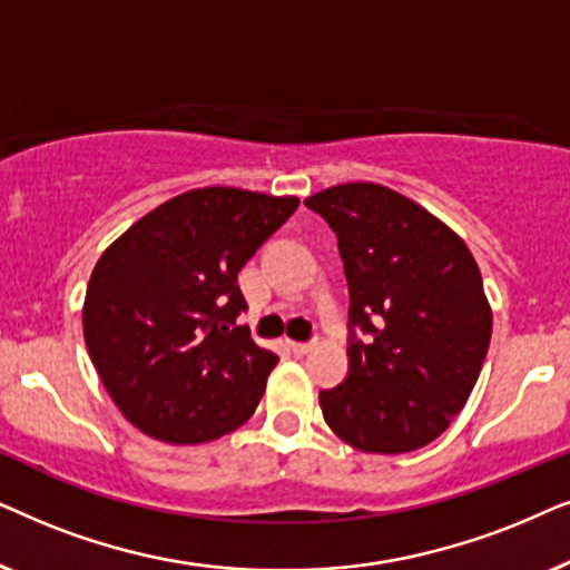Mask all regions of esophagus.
<instances>
[{
  "mask_svg": "<svg viewBox=\"0 0 570 570\" xmlns=\"http://www.w3.org/2000/svg\"><path fill=\"white\" fill-rule=\"evenodd\" d=\"M289 352L297 354V356H305L313 352V344H302V341H289Z\"/></svg>",
  "mask_w": 570,
  "mask_h": 570,
  "instance_id": "34e87169",
  "label": "esophagus"
}]
</instances>
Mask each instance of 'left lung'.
Wrapping results in <instances>:
<instances>
[{
  "label": "left lung",
  "instance_id": "left-lung-1",
  "mask_svg": "<svg viewBox=\"0 0 570 570\" xmlns=\"http://www.w3.org/2000/svg\"><path fill=\"white\" fill-rule=\"evenodd\" d=\"M305 206L336 232L352 299L348 375L321 391L325 422L364 453L422 449L464 409L488 354L480 268L456 232L383 185H336Z\"/></svg>",
  "mask_w": 570,
  "mask_h": 570
}]
</instances>
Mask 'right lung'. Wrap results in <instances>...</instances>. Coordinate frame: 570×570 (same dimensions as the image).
I'll list each match as a JSON object with an SVG mask.
<instances>
[{
	"mask_svg": "<svg viewBox=\"0 0 570 570\" xmlns=\"http://www.w3.org/2000/svg\"><path fill=\"white\" fill-rule=\"evenodd\" d=\"M297 197L189 189L106 247L82 336L119 412L164 443H208L245 424L278 356L237 323V273L297 210Z\"/></svg>",
	"mask_w": 570,
	"mask_h": 570,
	"instance_id": "obj_1",
	"label": "right lung"
}]
</instances>
